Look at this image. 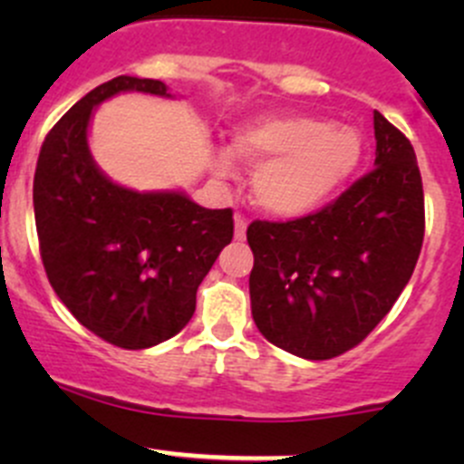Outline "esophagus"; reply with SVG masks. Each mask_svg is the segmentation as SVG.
Returning a JSON list of instances; mask_svg holds the SVG:
<instances>
[{
    "label": "esophagus",
    "instance_id": "1",
    "mask_svg": "<svg viewBox=\"0 0 464 464\" xmlns=\"http://www.w3.org/2000/svg\"><path fill=\"white\" fill-rule=\"evenodd\" d=\"M246 237V218L236 213V240H245Z\"/></svg>",
    "mask_w": 464,
    "mask_h": 464
}]
</instances>
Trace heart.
<instances>
[{
    "label": "heart",
    "mask_w": 464,
    "mask_h": 464,
    "mask_svg": "<svg viewBox=\"0 0 464 464\" xmlns=\"http://www.w3.org/2000/svg\"><path fill=\"white\" fill-rule=\"evenodd\" d=\"M362 137L348 125L287 116L266 119L240 130L231 154L251 163L254 195L276 218H301L321 208L354 175L362 161ZM218 172L231 170L228 154L215 159Z\"/></svg>",
    "instance_id": "b5f03b06"
}]
</instances>
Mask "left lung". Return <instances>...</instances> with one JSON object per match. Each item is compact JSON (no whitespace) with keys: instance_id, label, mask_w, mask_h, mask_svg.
Here are the masks:
<instances>
[{"instance_id":"1","label":"left lung","mask_w":464,"mask_h":464,"mask_svg":"<svg viewBox=\"0 0 464 464\" xmlns=\"http://www.w3.org/2000/svg\"><path fill=\"white\" fill-rule=\"evenodd\" d=\"M375 168L325 208L246 228L251 314L266 341L323 362L362 343L411 280L424 190L409 139L375 111Z\"/></svg>"}]
</instances>
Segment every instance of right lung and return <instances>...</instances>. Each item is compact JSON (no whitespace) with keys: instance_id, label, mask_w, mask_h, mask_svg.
Instances as JSON below:
<instances>
[{"instance_id":"right-lung-1","label":"right lung","mask_w":464,"mask_h":464,"mask_svg":"<svg viewBox=\"0 0 464 464\" xmlns=\"http://www.w3.org/2000/svg\"><path fill=\"white\" fill-rule=\"evenodd\" d=\"M123 92L172 98L161 81L119 76L82 96L42 143L33 179L51 287L89 332L125 350L168 341L193 319L198 287L233 240V210L181 190L139 193L96 166L93 110Z\"/></svg>"}]
</instances>
